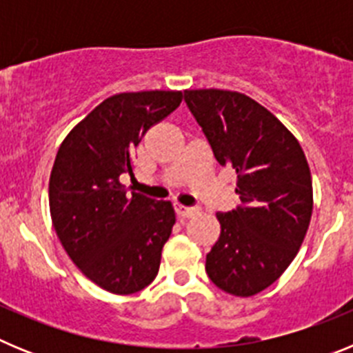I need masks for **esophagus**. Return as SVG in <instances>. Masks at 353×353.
Masks as SVG:
<instances>
[{"mask_svg": "<svg viewBox=\"0 0 353 353\" xmlns=\"http://www.w3.org/2000/svg\"><path fill=\"white\" fill-rule=\"evenodd\" d=\"M174 212H176V215H180V217H192L198 210L192 207H183V205L176 203L174 205Z\"/></svg>", "mask_w": 353, "mask_h": 353, "instance_id": "obj_1", "label": "esophagus"}]
</instances>
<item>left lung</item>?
I'll use <instances>...</instances> for the list:
<instances>
[{
  "instance_id": "8db88e82",
  "label": "left lung",
  "mask_w": 353,
  "mask_h": 353,
  "mask_svg": "<svg viewBox=\"0 0 353 353\" xmlns=\"http://www.w3.org/2000/svg\"><path fill=\"white\" fill-rule=\"evenodd\" d=\"M187 108L221 166L236 173L242 203L217 212L219 240L208 277L236 297L272 285L297 256L313 212L311 171L301 145L269 109L228 90H185Z\"/></svg>"
}]
</instances>
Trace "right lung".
<instances>
[{
    "mask_svg": "<svg viewBox=\"0 0 353 353\" xmlns=\"http://www.w3.org/2000/svg\"><path fill=\"white\" fill-rule=\"evenodd\" d=\"M182 92L118 93L97 105L61 143L49 179L52 224L70 260L90 281L130 295L154 281L171 235L170 201L130 192L134 150L171 114Z\"/></svg>",
    "mask_w": 353,
    "mask_h": 353,
    "instance_id": "right-lung-1",
    "label": "right lung"
}]
</instances>
